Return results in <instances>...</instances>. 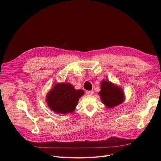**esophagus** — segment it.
Listing matches in <instances>:
<instances>
[{"label":"esophagus","instance_id":"esophagus-1","mask_svg":"<svg viewBox=\"0 0 161 161\" xmlns=\"http://www.w3.org/2000/svg\"><path fill=\"white\" fill-rule=\"evenodd\" d=\"M93 93H94V92H93V91H91V90H89V91H86V94L87 95H92Z\"/></svg>","mask_w":161,"mask_h":161}]
</instances>
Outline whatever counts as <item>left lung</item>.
<instances>
[{
    "mask_svg": "<svg viewBox=\"0 0 161 161\" xmlns=\"http://www.w3.org/2000/svg\"><path fill=\"white\" fill-rule=\"evenodd\" d=\"M98 94L103 103L108 108L122 104L125 98L122 88L108 80H103L101 82V91Z\"/></svg>",
    "mask_w": 161,
    "mask_h": 161,
    "instance_id": "obj_1",
    "label": "left lung"
}]
</instances>
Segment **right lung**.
<instances>
[{"instance_id": "obj_1", "label": "right lung", "mask_w": 161, "mask_h": 161, "mask_svg": "<svg viewBox=\"0 0 161 161\" xmlns=\"http://www.w3.org/2000/svg\"><path fill=\"white\" fill-rule=\"evenodd\" d=\"M84 93L83 90H76L69 83H56L47 94L46 101L53 111L66 114L75 111Z\"/></svg>"}]
</instances>
